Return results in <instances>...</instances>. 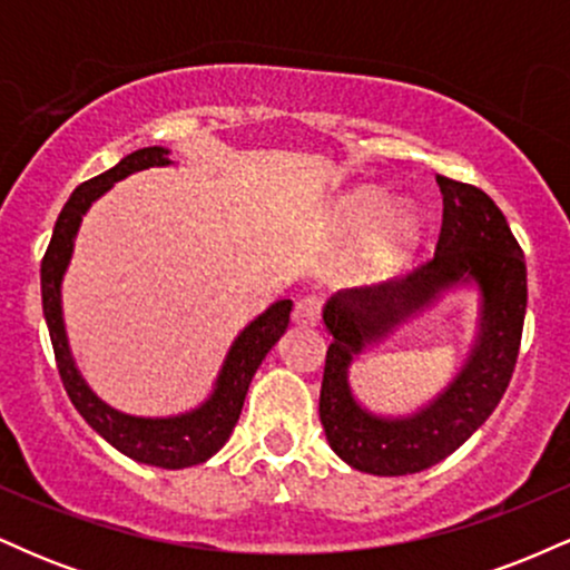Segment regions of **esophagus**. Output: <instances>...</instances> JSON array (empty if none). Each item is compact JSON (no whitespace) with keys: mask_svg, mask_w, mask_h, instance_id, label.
<instances>
[{"mask_svg":"<svg viewBox=\"0 0 570 570\" xmlns=\"http://www.w3.org/2000/svg\"><path fill=\"white\" fill-rule=\"evenodd\" d=\"M318 318H322V299L316 294H307V297L299 299L294 305V322L303 326H316Z\"/></svg>","mask_w":570,"mask_h":570,"instance_id":"esophagus-1","label":"esophagus"}]
</instances>
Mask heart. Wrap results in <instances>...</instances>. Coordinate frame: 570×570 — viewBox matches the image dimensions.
Here are the masks:
<instances>
[{
    "mask_svg": "<svg viewBox=\"0 0 570 570\" xmlns=\"http://www.w3.org/2000/svg\"><path fill=\"white\" fill-rule=\"evenodd\" d=\"M377 222L383 225L377 227L375 238L364 254V267L372 276H389L404 263L412 244L421 235L423 217L412 206L391 208V195L377 187L356 189L340 208V227L351 235H364Z\"/></svg>",
    "mask_w": 570,
    "mask_h": 570,
    "instance_id": "b5f03b06",
    "label": "heart"
}]
</instances>
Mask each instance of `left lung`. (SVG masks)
<instances>
[{
	"label": "left lung",
	"mask_w": 570,
	"mask_h": 570,
	"mask_svg": "<svg viewBox=\"0 0 570 570\" xmlns=\"http://www.w3.org/2000/svg\"><path fill=\"white\" fill-rule=\"evenodd\" d=\"M442 230L434 257L407 278L332 294L324 305L326 351L318 415L326 442L358 472L415 474L455 453L499 407L520 353L528 305L522 248L501 208L480 187L436 176ZM481 292L475 345L462 372L440 397L412 416L385 419L364 411L350 391L352 358L414 317L450 288Z\"/></svg>",
	"instance_id": "1"
}]
</instances>
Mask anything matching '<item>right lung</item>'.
<instances>
[{
  "mask_svg": "<svg viewBox=\"0 0 570 570\" xmlns=\"http://www.w3.org/2000/svg\"><path fill=\"white\" fill-rule=\"evenodd\" d=\"M153 166H171L166 147L136 149L115 168L98 174L96 179H88L71 193L67 206L58 214L53 238H50L48 252L42 257V311L45 322H48L50 343H53L58 375H61L63 389H67L77 412L85 417V423L134 461L160 469H187L208 461L217 450H222V444L230 440L254 372L259 370L267 351L278 343V337L289 326L292 299H278L265 313H259L252 324L244 326V332L233 340L230 351H227L212 396L200 407L168 417H139L101 402L94 394V389L85 383L69 351L61 311V281L69 267L71 252H75V238L85 212L115 181Z\"/></svg>",
  "mask_w": 570,
  "mask_h": 570,
  "instance_id": "1",
  "label": "right lung"
}]
</instances>
